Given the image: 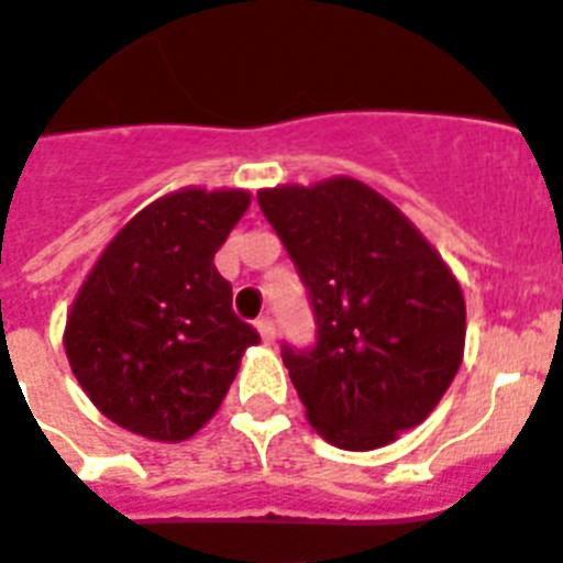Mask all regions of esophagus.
Wrapping results in <instances>:
<instances>
[{
    "label": "esophagus",
    "mask_w": 563,
    "mask_h": 563,
    "mask_svg": "<svg viewBox=\"0 0 563 563\" xmlns=\"http://www.w3.org/2000/svg\"><path fill=\"white\" fill-rule=\"evenodd\" d=\"M257 329H260V338H263L266 344H272V341H274V321L268 318V314H266V318H260Z\"/></svg>",
    "instance_id": "1"
}]
</instances>
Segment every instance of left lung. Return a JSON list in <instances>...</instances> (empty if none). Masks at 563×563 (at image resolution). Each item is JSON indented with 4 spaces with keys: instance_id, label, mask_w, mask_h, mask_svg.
I'll return each instance as SVG.
<instances>
[{
    "instance_id": "8db88e82",
    "label": "left lung",
    "mask_w": 563,
    "mask_h": 563,
    "mask_svg": "<svg viewBox=\"0 0 563 563\" xmlns=\"http://www.w3.org/2000/svg\"><path fill=\"white\" fill-rule=\"evenodd\" d=\"M314 314V344L283 364L323 440L373 451L410 431L454 382L465 344L460 283L399 210L355 178L260 190Z\"/></svg>"
}]
</instances>
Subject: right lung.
<instances>
[{
	"label": "right lung",
	"mask_w": 563,
	"mask_h": 563,
	"mask_svg": "<svg viewBox=\"0 0 563 563\" xmlns=\"http://www.w3.org/2000/svg\"><path fill=\"white\" fill-rule=\"evenodd\" d=\"M249 202L245 190L187 187L147 205L75 297L63 335L71 373L126 431L158 442L194 437L260 341L213 266Z\"/></svg>",
	"instance_id": "obj_1"
}]
</instances>
